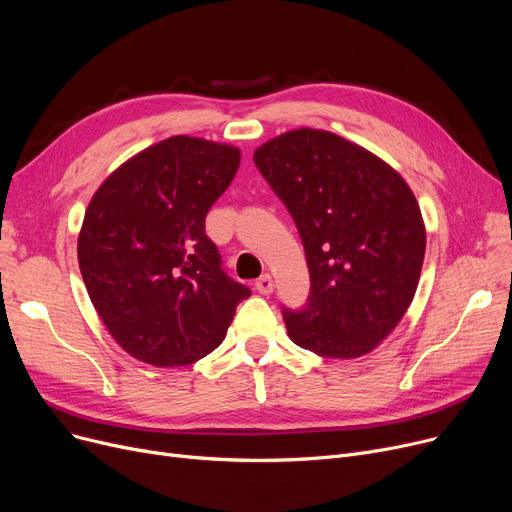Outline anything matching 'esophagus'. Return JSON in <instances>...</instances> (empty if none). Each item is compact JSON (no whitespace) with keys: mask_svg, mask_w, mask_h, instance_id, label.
<instances>
[{"mask_svg":"<svg viewBox=\"0 0 512 512\" xmlns=\"http://www.w3.org/2000/svg\"><path fill=\"white\" fill-rule=\"evenodd\" d=\"M274 278L270 274H263L257 282H255V288L261 292V294H272L274 292Z\"/></svg>","mask_w":512,"mask_h":512,"instance_id":"1","label":"esophagus"}]
</instances>
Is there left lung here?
Returning a JSON list of instances; mask_svg holds the SVG:
<instances>
[{
    "mask_svg": "<svg viewBox=\"0 0 512 512\" xmlns=\"http://www.w3.org/2000/svg\"><path fill=\"white\" fill-rule=\"evenodd\" d=\"M299 228L311 294L284 311L294 344L326 359H357L405 317L419 284L425 224L390 164L340 134L288 130L253 153Z\"/></svg>",
    "mask_w": 512,
    "mask_h": 512,
    "instance_id": "left-lung-1",
    "label": "left lung"
}]
</instances>
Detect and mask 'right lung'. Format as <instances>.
<instances>
[{"instance_id":"right-lung-1","label":"right lung","mask_w":512,"mask_h":512,"mask_svg":"<svg viewBox=\"0 0 512 512\" xmlns=\"http://www.w3.org/2000/svg\"><path fill=\"white\" fill-rule=\"evenodd\" d=\"M240 149L199 137L159 141L107 176L78 232V265L103 326L155 367L191 365L226 338L251 290L230 280L205 234Z\"/></svg>"}]
</instances>
